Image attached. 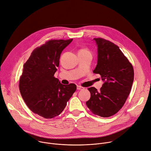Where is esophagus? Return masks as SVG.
Masks as SVG:
<instances>
[{"label":"esophagus","instance_id":"obj_1","mask_svg":"<svg viewBox=\"0 0 151 151\" xmlns=\"http://www.w3.org/2000/svg\"><path fill=\"white\" fill-rule=\"evenodd\" d=\"M77 89L79 90H83V89H84V87L80 86H77Z\"/></svg>","mask_w":151,"mask_h":151}]
</instances>
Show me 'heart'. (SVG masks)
Returning a JSON list of instances; mask_svg holds the SVG:
<instances>
[{
	"label": "heart",
	"mask_w": 151,
	"mask_h": 151,
	"mask_svg": "<svg viewBox=\"0 0 151 151\" xmlns=\"http://www.w3.org/2000/svg\"><path fill=\"white\" fill-rule=\"evenodd\" d=\"M79 52H88V53H90L88 50L86 48H83V49H81L79 50Z\"/></svg>",
	"instance_id": "b5f03b06"
}]
</instances>
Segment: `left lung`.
I'll return each mask as SVG.
<instances>
[{
    "instance_id": "left-lung-1",
    "label": "left lung",
    "mask_w": 151,
    "mask_h": 151,
    "mask_svg": "<svg viewBox=\"0 0 151 151\" xmlns=\"http://www.w3.org/2000/svg\"><path fill=\"white\" fill-rule=\"evenodd\" d=\"M98 46V63L93 73L104 82L99 91L88 88L90 98L86 102L93 114L109 117L122 108L131 90L134 71L132 64L119 47L106 39L94 38Z\"/></svg>"
}]
</instances>
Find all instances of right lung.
<instances>
[{
    "instance_id": "1",
    "label": "right lung",
    "mask_w": 151,
    "mask_h": 151,
    "mask_svg": "<svg viewBox=\"0 0 151 151\" xmlns=\"http://www.w3.org/2000/svg\"><path fill=\"white\" fill-rule=\"evenodd\" d=\"M72 41L49 40L36 48L24 65L20 92L28 108L44 118L61 114L76 90L75 84L65 86L54 76L61 52Z\"/></svg>"
}]
</instances>
